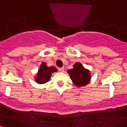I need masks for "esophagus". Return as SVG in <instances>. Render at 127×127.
Instances as JSON below:
<instances>
[{
    "label": "esophagus",
    "instance_id": "1",
    "mask_svg": "<svg viewBox=\"0 0 127 127\" xmlns=\"http://www.w3.org/2000/svg\"><path fill=\"white\" fill-rule=\"evenodd\" d=\"M59 71H61V72H63L64 71V67H61V68H59Z\"/></svg>",
    "mask_w": 127,
    "mask_h": 127
}]
</instances>
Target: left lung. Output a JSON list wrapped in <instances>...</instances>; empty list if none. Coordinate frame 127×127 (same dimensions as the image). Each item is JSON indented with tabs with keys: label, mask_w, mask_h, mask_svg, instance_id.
Here are the masks:
<instances>
[{
	"label": "left lung",
	"mask_w": 127,
	"mask_h": 127,
	"mask_svg": "<svg viewBox=\"0 0 127 127\" xmlns=\"http://www.w3.org/2000/svg\"><path fill=\"white\" fill-rule=\"evenodd\" d=\"M68 73L73 83L77 87H84L89 84L91 75L90 71L85 68L81 63H75L73 68L68 69Z\"/></svg>",
	"instance_id": "left-lung-1"
}]
</instances>
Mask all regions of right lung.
Wrapping results in <instances>:
<instances>
[{"instance_id":"1","label":"right lung","mask_w":127,"mask_h":127,"mask_svg":"<svg viewBox=\"0 0 127 127\" xmlns=\"http://www.w3.org/2000/svg\"><path fill=\"white\" fill-rule=\"evenodd\" d=\"M57 69L54 66H48L47 63L42 62L38 69V72L34 76L35 81L38 84H44L50 81V77L53 73L57 72Z\"/></svg>"}]
</instances>
